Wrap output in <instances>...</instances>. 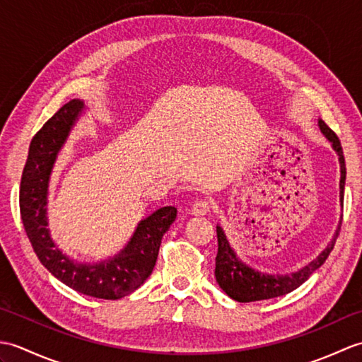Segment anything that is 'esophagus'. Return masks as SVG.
I'll use <instances>...</instances> for the list:
<instances>
[{
	"mask_svg": "<svg viewBox=\"0 0 362 362\" xmlns=\"http://www.w3.org/2000/svg\"><path fill=\"white\" fill-rule=\"evenodd\" d=\"M210 211V204L206 201H197L191 206V214L193 216H205Z\"/></svg>",
	"mask_w": 362,
	"mask_h": 362,
	"instance_id": "obj_1",
	"label": "esophagus"
}]
</instances>
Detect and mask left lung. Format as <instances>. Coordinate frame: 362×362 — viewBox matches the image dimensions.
<instances>
[{
    "instance_id": "8db88e82",
    "label": "left lung",
    "mask_w": 362,
    "mask_h": 362,
    "mask_svg": "<svg viewBox=\"0 0 362 362\" xmlns=\"http://www.w3.org/2000/svg\"><path fill=\"white\" fill-rule=\"evenodd\" d=\"M319 129L322 135L332 143V148L336 152L337 160H339L341 166V180H339V202L342 206L344 202V188H345V158L342 152V146L339 138L329 129L324 121L319 119ZM342 224V214L341 221L337 224L336 233L333 235V240L322 250L317 258L310 261L308 264L300 267L296 272L289 274H267L261 272L258 269H253L252 266L245 264L244 261L238 257V253L230 245L227 235L221 226H216L218 233V255H216V269H214V275H216V281L221 289L226 294L236 300V302L247 303V302H258V300H267L274 297H280L284 294H289L294 289H297L300 284H303L310 279L314 271L325 263L329 252L333 250L336 238L339 235Z\"/></svg>"
}]
</instances>
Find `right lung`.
<instances>
[{
	"mask_svg": "<svg viewBox=\"0 0 362 362\" xmlns=\"http://www.w3.org/2000/svg\"><path fill=\"white\" fill-rule=\"evenodd\" d=\"M83 109L81 99L66 103L30 141L20 183L21 221L35 255L57 280L81 294L117 300L140 288L152 274L161 238L175 221L177 209L163 206L141 219L124 247L98 263H79L57 247L48 228L49 180Z\"/></svg>",
	"mask_w": 362,
	"mask_h": 362,
	"instance_id": "obj_1",
	"label": "right lung"
}]
</instances>
